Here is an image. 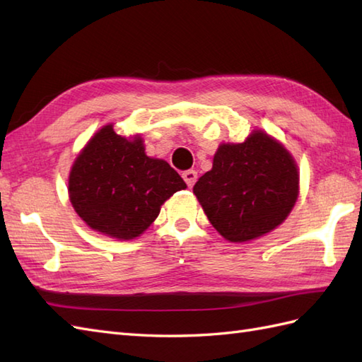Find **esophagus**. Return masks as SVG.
Here are the masks:
<instances>
[{
    "label": "esophagus",
    "mask_w": 362,
    "mask_h": 362,
    "mask_svg": "<svg viewBox=\"0 0 362 362\" xmlns=\"http://www.w3.org/2000/svg\"><path fill=\"white\" fill-rule=\"evenodd\" d=\"M182 177H183V180L187 182V185H188L189 188L194 187V183H196V180H197V173H196V171H193V169H189V171L183 173Z\"/></svg>",
    "instance_id": "34e87169"
}]
</instances>
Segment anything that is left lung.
Returning a JSON list of instances; mask_svg holds the SVG:
<instances>
[{"mask_svg":"<svg viewBox=\"0 0 362 362\" xmlns=\"http://www.w3.org/2000/svg\"><path fill=\"white\" fill-rule=\"evenodd\" d=\"M193 193L226 240L250 241L288 218L298 196L297 165L281 143L255 130L244 143L219 146Z\"/></svg>","mask_w":362,"mask_h":362,"instance_id":"left-lung-1","label":"left lung"}]
</instances>
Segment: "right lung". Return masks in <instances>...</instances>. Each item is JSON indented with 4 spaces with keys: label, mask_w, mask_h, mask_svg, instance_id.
Returning a JSON list of instances; mask_svg holds the SVG:
<instances>
[{
    "label": "right lung",
    "mask_w": 362,
    "mask_h": 362,
    "mask_svg": "<svg viewBox=\"0 0 362 362\" xmlns=\"http://www.w3.org/2000/svg\"><path fill=\"white\" fill-rule=\"evenodd\" d=\"M187 183L165 160L146 156L143 140H127L104 126L81 151L68 180L76 213L96 232L134 240L148 228L160 206Z\"/></svg>",
    "instance_id": "1"
}]
</instances>
